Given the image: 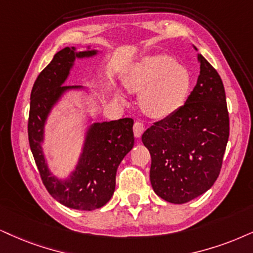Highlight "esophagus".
I'll list each match as a JSON object with an SVG mask.
<instances>
[{"label":"esophagus","mask_w":253,"mask_h":253,"mask_svg":"<svg viewBox=\"0 0 253 253\" xmlns=\"http://www.w3.org/2000/svg\"><path fill=\"white\" fill-rule=\"evenodd\" d=\"M145 129H146L145 124H143L142 121H135V123H134L133 130H134V135H135V137L141 136L142 133L145 132Z\"/></svg>","instance_id":"1"}]
</instances>
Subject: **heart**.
<instances>
[{
  "mask_svg": "<svg viewBox=\"0 0 253 253\" xmlns=\"http://www.w3.org/2000/svg\"><path fill=\"white\" fill-rule=\"evenodd\" d=\"M190 71L168 55L146 57L129 70L125 84L141 92V105L149 116L165 118L175 113L190 92Z\"/></svg>",
  "mask_w": 253,
  "mask_h": 253,
  "instance_id": "b5f03b06",
  "label": "heart"
}]
</instances>
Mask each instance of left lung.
<instances>
[{
	"label": "left lung",
	"instance_id": "obj_1",
	"mask_svg": "<svg viewBox=\"0 0 253 253\" xmlns=\"http://www.w3.org/2000/svg\"><path fill=\"white\" fill-rule=\"evenodd\" d=\"M197 84L183 106L142 134L152 158L150 183L165 201L187 203L212 187L222 169L230 121L225 89L215 68L198 56Z\"/></svg>",
	"mask_w": 253,
	"mask_h": 253
}]
</instances>
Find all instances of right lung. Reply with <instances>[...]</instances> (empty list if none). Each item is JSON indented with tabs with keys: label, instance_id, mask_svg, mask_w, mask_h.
<instances>
[{
	"label": "right lung",
	"instance_id": "right-lung-1",
	"mask_svg": "<svg viewBox=\"0 0 253 253\" xmlns=\"http://www.w3.org/2000/svg\"><path fill=\"white\" fill-rule=\"evenodd\" d=\"M94 53V50L77 53L75 47L60 50L38 75L30 95L29 143L42 182L55 200L77 210L98 209L111 200L116 189L118 166L134 145L132 118L94 124L88 132L78 167L69 181L56 180L47 169L41 150L44 121L60 93L71 87L60 85L68 77L76 57L93 56Z\"/></svg>",
	"mask_w": 253,
	"mask_h": 253
}]
</instances>
